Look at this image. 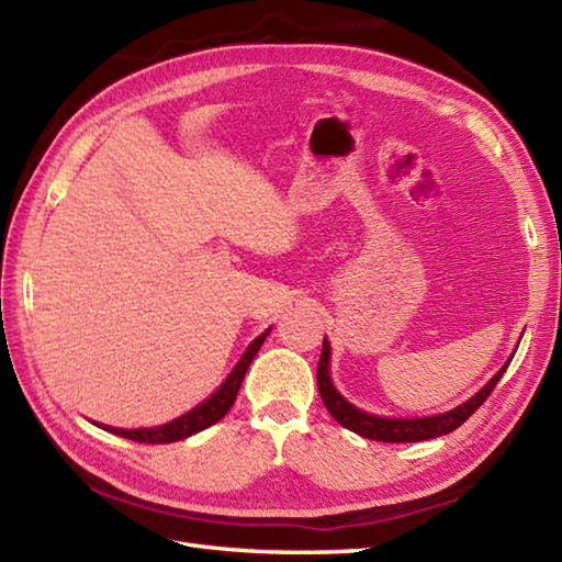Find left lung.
<instances>
[{"label":"left lung","mask_w":562,"mask_h":562,"mask_svg":"<svg viewBox=\"0 0 562 562\" xmlns=\"http://www.w3.org/2000/svg\"><path fill=\"white\" fill-rule=\"evenodd\" d=\"M328 360H330V345H328V340H324V350H321V357H318L316 379H318V393H321V398H324L328 413L336 417V423H340L342 427L352 429V432H357L360 437L376 439V441H425V439H435V437L453 432V429L461 427L487 401V396H491L493 389L497 386V381L503 379L505 369L512 362L509 360L479 393H475L471 401H465L463 405H459V408H453L445 415L398 420V417L369 415L360 408H355L352 403L345 401L330 384Z\"/></svg>","instance_id":"left-lung-1"}]
</instances>
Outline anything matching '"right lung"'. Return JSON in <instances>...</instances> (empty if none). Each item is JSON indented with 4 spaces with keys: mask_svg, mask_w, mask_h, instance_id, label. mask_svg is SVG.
I'll list each match as a JSON object with an SVG mask.
<instances>
[{
    "mask_svg": "<svg viewBox=\"0 0 562 562\" xmlns=\"http://www.w3.org/2000/svg\"><path fill=\"white\" fill-rule=\"evenodd\" d=\"M266 336H268V330L248 345V350L244 352L241 360H238V364L234 367V372L217 389L214 396H210L205 403H200L198 408H193L190 413L176 417L173 423H166L161 427H149V429H117V427H109V425H101V427L109 429V432H113V435H121L125 439L139 441V445H169V441L186 439L190 435L200 432V429L220 423L234 405L236 393H238V389H241V381L246 376V369H248L250 362H254V357L260 350V345H262V340H266Z\"/></svg>",
    "mask_w": 562,
    "mask_h": 562,
    "instance_id": "1",
    "label": "right lung"
}]
</instances>
